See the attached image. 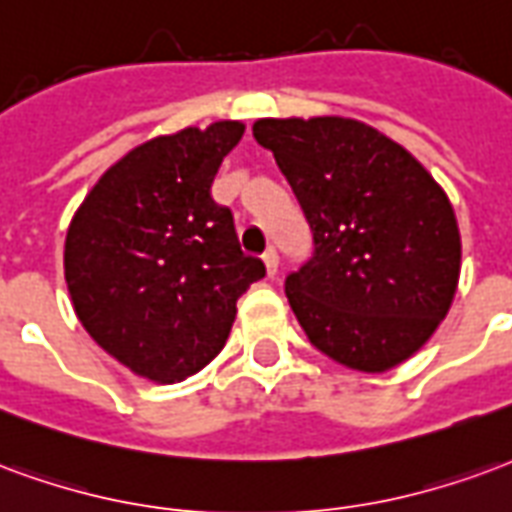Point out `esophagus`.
<instances>
[{"instance_id":"1","label":"esophagus","mask_w":512,"mask_h":512,"mask_svg":"<svg viewBox=\"0 0 512 512\" xmlns=\"http://www.w3.org/2000/svg\"><path fill=\"white\" fill-rule=\"evenodd\" d=\"M261 259H264L267 275H270V278H275V275H278V253H275V248H270V251L264 253Z\"/></svg>"}]
</instances>
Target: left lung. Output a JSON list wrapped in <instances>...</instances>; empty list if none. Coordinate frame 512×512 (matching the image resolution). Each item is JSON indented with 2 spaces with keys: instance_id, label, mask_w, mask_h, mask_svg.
I'll return each mask as SVG.
<instances>
[{
  "instance_id": "1",
  "label": "left lung",
  "mask_w": 512,
  "mask_h": 512,
  "mask_svg": "<svg viewBox=\"0 0 512 512\" xmlns=\"http://www.w3.org/2000/svg\"><path fill=\"white\" fill-rule=\"evenodd\" d=\"M253 136L311 223L313 259L286 278L311 346L363 374L420 352L461 278V231L445 188L360 119L267 117L253 122Z\"/></svg>"
}]
</instances>
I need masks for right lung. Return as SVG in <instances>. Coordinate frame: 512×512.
I'll return each instance as SVG.
<instances>
[{
  "label": "right lung",
  "instance_id": "1",
  "mask_svg": "<svg viewBox=\"0 0 512 512\" xmlns=\"http://www.w3.org/2000/svg\"><path fill=\"white\" fill-rule=\"evenodd\" d=\"M240 119L138 144L103 171L65 237V283L89 338L130 374L188 379L226 346L240 294L264 264L240 251L210 196Z\"/></svg>",
  "mask_w": 512,
  "mask_h": 512
}]
</instances>
